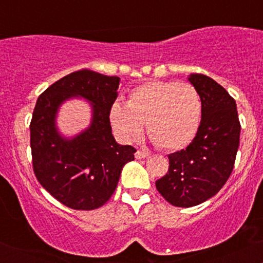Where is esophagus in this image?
<instances>
[{
	"mask_svg": "<svg viewBox=\"0 0 263 263\" xmlns=\"http://www.w3.org/2000/svg\"><path fill=\"white\" fill-rule=\"evenodd\" d=\"M149 156V153L147 152V151H142V149H138L137 152L135 153V157L137 159H143V158H147V157Z\"/></svg>",
	"mask_w": 263,
	"mask_h": 263,
	"instance_id": "1",
	"label": "esophagus"
}]
</instances>
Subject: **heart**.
I'll return each instance as SVG.
<instances>
[{
  "instance_id": "obj_1",
  "label": "heart",
  "mask_w": 263,
  "mask_h": 263,
  "mask_svg": "<svg viewBox=\"0 0 263 263\" xmlns=\"http://www.w3.org/2000/svg\"><path fill=\"white\" fill-rule=\"evenodd\" d=\"M203 102L192 84L148 81L136 86L127 104L116 100L110 107L114 131L125 142L147 134L157 147L182 149L194 140L201 122Z\"/></svg>"
}]
</instances>
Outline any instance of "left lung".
Segmentation results:
<instances>
[{"instance_id":"left-lung-1","label":"left lung","mask_w":263,"mask_h":263,"mask_svg":"<svg viewBox=\"0 0 263 263\" xmlns=\"http://www.w3.org/2000/svg\"><path fill=\"white\" fill-rule=\"evenodd\" d=\"M203 102L200 127L185 149L168 156L167 174L156 188L168 203L190 208L216 194L232 173L240 144L241 125L234 98L215 80L192 74Z\"/></svg>"}]
</instances>
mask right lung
Returning a JSON list of instances; mask_svg holds the SVG:
<instances>
[{
	"instance_id": "1",
	"label": "right lung",
	"mask_w": 263,
	"mask_h": 263,
	"mask_svg": "<svg viewBox=\"0 0 263 263\" xmlns=\"http://www.w3.org/2000/svg\"><path fill=\"white\" fill-rule=\"evenodd\" d=\"M119 77L74 71L39 95L31 120L33 172L41 185L59 203L74 210H93L114 194L123 165L135 159L132 146L116 143L110 107L117 99ZM83 96L94 105L92 126L68 141L53 126L58 106L70 96Z\"/></svg>"
}]
</instances>
